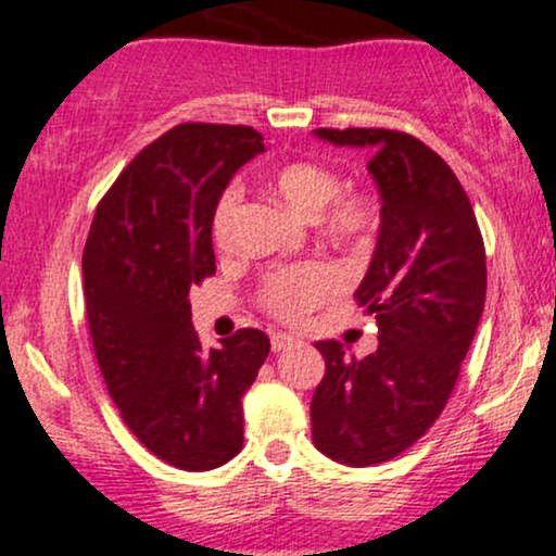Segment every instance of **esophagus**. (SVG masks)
<instances>
[{
	"mask_svg": "<svg viewBox=\"0 0 556 556\" xmlns=\"http://www.w3.org/2000/svg\"><path fill=\"white\" fill-rule=\"evenodd\" d=\"M291 345H296V338H293V334H286V332H273V334H270V348H273V353L286 351V348H291Z\"/></svg>",
	"mask_w": 556,
	"mask_h": 556,
	"instance_id": "obj_1",
	"label": "esophagus"
}]
</instances>
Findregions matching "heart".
Segmentation results:
<instances>
[{
    "label": "heart",
    "mask_w": 556,
    "mask_h": 556,
    "mask_svg": "<svg viewBox=\"0 0 556 556\" xmlns=\"http://www.w3.org/2000/svg\"><path fill=\"white\" fill-rule=\"evenodd\" d=\"M273 193L304 216H317L321 229L338 242H363L376 226L374 201L361 190H340V177L317 162H283L267 177ZM242 203L239 185H226L216 198L211 214V237L218 250H229L237 237V216ZM340 278L330 265L293 263L280 265L263 278L260 304L265 312L283 321L304 319L312 309L325 304L338 291Z\"/></svg>",
    "instance_id": "heart-1"
}]
</instances>
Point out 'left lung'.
<instances>
[{
  "mask_svg": "<svg viewBox=\"0 0 556 556\" xmlns=\"http://www.w3.org/2000/svg\"><path fill=\"white\" fill-rule=\"evenodd\" d=\"M314 134L371 152L381 226L355 291L376 314L379 348L355 358L338 340L317 342L325 376L312 441L334 462L374 467L420 441L454 392L484 309V242L454 169L420 139L389 128Z\"/></svg>",
  "mask_w": 556,
  "mask_h": 556,
  "instance_id": "8db88e82",
  "label": "left lung"
}]
</instances>
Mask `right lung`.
Here are the masks:
<instances>
[{"instance_id":"add662e5","label":"right lung","mask_w":556,"mask_h":556,"mask_svg":"<svg viewBox=\"0 0 556 556\" xmlns=\"http://www.w3.org/2000/svg\"><path fill=\"white\" fill-rule=\"evenodd\" d=\"M250 126L180 123L134 156L98 203L81 255L87 321L123 422L169 467L208 471L242 451V396L270 353L237 330L203 351L190 286L216 273L211 214L244 162Z\"/></svg>"}]
</instances>
